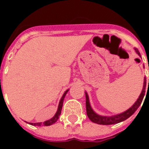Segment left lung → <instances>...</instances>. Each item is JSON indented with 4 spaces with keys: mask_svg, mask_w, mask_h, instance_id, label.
Wrapping results in <instances>:
<instances>
[{
    "mask_svg": "<svg viewBox=\"0 0 149 149\" xmlns=\"http://www.w3.org/2000/svg\"><path fill=\"white\" fill-rule=\"evenodd\" d=\"M135 52L137 54L141 57L140 52L138 50V49H134ZM148 70H149V66H148ZM148 84V83H147ZM146 78H144V85H143V89L141 91V93L139 96V97L138 98L137 101L134 103L132 106V107H130L129 109H127V111H125L123 113H120L117 115L111 116V117H107V116H101L95 113L93 110L92 109L90 104V100H89V97L87 93H86V114L88 116L89 119L93 123L98 124V125H114V124H118L121 121H124L128 118H130L133 113L137 111V109L139 108L140 105H141V102L143 100V98L145 97V93H146ZM148 86H149V79H148ZM148 93V92H147ZM146 93V95H147Z\"/></svg>",
    "mask_w": 149,
    "mask_h": 149,
    "instance_id": "8db88e82",
    "label": "left lung"
}]
</instances>
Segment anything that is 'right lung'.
I'll return each mask as SVG.
<instances>
[{"instance_id":"add662e5","label":"right lung","mask_w":149,"mask_h":149,"mask_svg":"<svg viewBox=\"0 0 149 149\" xmlns=\"http://www.w3.org/2000/svg\"><path fill=\"white\" fill-rule=\"evenodd\" d=\"M69 91V90L65 91V93H63V97L61 98L60 101H59V104H58V110L56 111V114L54 115L53 118H52L51 119L49 120H46L45 122H38V123H29V125H34V126H49V125H53L54 123H56L57 121V120L58 119V117L60 116L61 114V111H62V107H63V100H64V97H65V96L66 95V93L67 92Z\"/></svg>"}]
</instances>
